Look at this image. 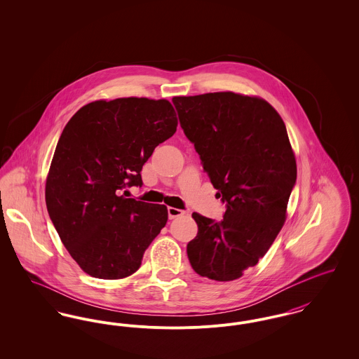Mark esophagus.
Instances as JSON below:
<instances>
[{
  "label": "esophagus",
  "instance_id": "34e87169",
  "mask_svg": "<svg viewBox=\"0 0 359 359\" xmlns=\"http://www.w3.org/2000/svg\"><path fill=\"white\" fill-rule=\"evenodd\" d=\"M186 212L183 211V210H180V208H175V207H168V217H170V219H173V218H177V217H182V215H184Z\"/></svg>",
  "mask_w": 359,
  "mask_h": 359
}]
</instances>
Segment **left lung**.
Listing matches in <instances>:
<instances>
[{"label": "left lung", "mask_w": 359, "mask_h": 359, "mask_svg": "<svg viewBox=\"0 0 359 359\" xmlns=\"http://www.w3.org/2000/svg\"><path fill=\"white\" fill-rule=\"evenodd\" d=\"M182 129L226 211L221 222L194 212L192 269L217 281L239 278L266 255L287 218L296 160L284 121L257 97L231 91L173 97Z\"/></svg>", "instance_id": "8db88e82"}]
</instances>
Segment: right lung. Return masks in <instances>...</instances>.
<instances>
[{
    "instance_id": "right-lung-1",
    "label": "right lung",
    "mask_w": 359,
    "mask_h": 359,
    "mask_svg": "<svg viewBox=\"0 0 359 359\" xmlns=\"http://www.w3.org/2000/svg\"><path fill=\"white\" fill-rule=\"evenodd\" d=\"M176 126L167 100L136 97L87 103L67 122L52 158L46 203L86 273L103 280L135 273L165 226V205L125 198L122 191L142 186V165Z\"/></svg>"
}]
</instances>
